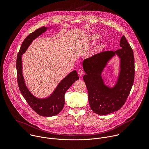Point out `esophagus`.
<instances>
[{
    "label": "esophagus",
    "mask_w": 149,
    "mask_h": 149,
    "mask_svg": "<svg viewBox=\"0 0 149 149\" xmlns=\"http://www.w3.org/2000/svg\"><path fill=\"white\" fill-rule=\"evenodd\" d=\"M78 74L79 76H80V77L82 76V75L84 74V71H83V70H81V69L78 70Z\"/></svg>",
    "instance_id": "obj_1"
}]
</instances>
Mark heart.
I'll return each mask as SVG.
<instances>
[{
	"label": "heart",
	"instance_id": "obj_1",
	"mask_svg": "<svg viewBox=\"0 0 149 149\" xmlns=\"http://www.w3.org/2000/svg\"><path fill=\"white\" fill-rule=\"evenodd\" d=\"M99 37H100V35L98 34H96V33L92 34V35H89V36L88 37V40L90 41H94L95 40L97 39ZM105 47V41L102 40V41L98 42V43L95 46V47L94 48V49L93 50V52H92L93 55H95V54H97L101 52L104 49Z\"/></svg>",
	"mask_w": 149,
	"mask_h": 149
}]
</instances>
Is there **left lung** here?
<instances>
[{"instance_id": "left-lung-1", "label": "left lung", "mask_w": 149, "mask_h": 149, "mask_svg": "<svg viewBox=\"0 0 149 149\" xmlns=\"http://www.w3.org/2000/svg\"><path fill=\"white\" fill-rule=\"evenodd\" d=\"M120 46L121 49L116 51L102 52L82 62L86 73L83 79L88 90L90 107L99 115H107L120 110L128 97L134 82L133 51L124 35L120 39ZM116 54L120 59V71L116 83L110 88L104 84L102 73Z\"/></svg>"}]
</instances>
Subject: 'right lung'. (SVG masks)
Masks as SVG:
<instances>
[{
	"label": "right lung",
	"instance_id": "right-lung-1",
	"mask_svg": "<svg viewBox=\"0 0 149 149\" xmlns=\"http://www.w3.org/2000/svg\"><path fill=\"white\" fill-rule=\"evenodd\" d=\"M51 28L54 27L43 26L30 33L22 42L16 59L17 79L19 90L30 107L37 114L44 117L54 116L61 112L64 106V96L66 91L75 81L79 79L77 71H72L61 80L49 96L43 98L36 97L28 88L22 74V55L33 40Z\"/></svg>",
	"mask_w": 149,
	"mask_h": 149
}]
</instances>
